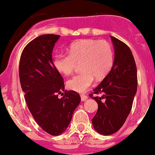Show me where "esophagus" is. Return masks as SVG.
Returning a JSON list of instances; mask_svg holds the SVG:
<instances>
[{
	"instance_id": "esophagus-1",
	"label": "esophagus",
	"mask_w": 155,
	"mask_h": 155,
	"mask_svg": "<svg viewBox=\"0 0 155 155\" xmlns=\"http://www.w3.org/2000/svg\"><path fill=\"white\" fill-rule=\"evenodd\" d=\"M87 99H88V97L86 96V95H84V94L81 95V100H82V101H86Z\"/></svg>"
}]
</instances>
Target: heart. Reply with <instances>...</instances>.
I'll list each match as a JSON object with an SVG mask.
<instances>
[{
    "label": "heart",
    "mask_w": 155,
    "mask_h": 155,
    "mask_svg": "<svg viewBox=\"0 0 155 155\" xmlns=\"http://www.w3.org/2000/svg\"><path fill=\"white\" fill-rule=\"evenodd\" d=\"M68 51L69 54H57L53 65L58 72L69 76L80 64L82 72L66 83L69 90L78 93L86 92L93 85L94 78L105 77L114 64V49L106 40H79L69 45Z\"/></svg>",
    "instance_id": "heart-1"
}]
</instances>
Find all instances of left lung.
Segmentation results:
<instances>
[{
  "mask_svg": "<svg viewBox=\"0 0 155 155\" xmlns=\"http://www.w3.org/2000/svg\"><path fill=\"white\" fill-rule=\"evenodd\" d=\"M110 38L114 47L112 69L93 93L102 96L90 94L98 104L92 124L103 135L113 134L122 127L131 110L137 88V66L131 51L117 38L110 36Z\"/></svg>",
  "mask_w": 155,
  "mask_h": 155,
  "instance_id": "1",
  "label": "left lung"
}]
</instances>
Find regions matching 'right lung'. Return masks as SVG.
Wrapping results in <instances>:
<instances>
[{
  "instance_id": "add662e5",
  "label": "right lung",
  "mask_w": 155,
  "mask_h": 155,
  "mask_svg": "<svg viewBox=\"0 0 155 155\" xmlns=\"http://www.w3.org/2000/svg\"><path fill=\"white\" fill-rule=\"evenodd\" d=\"M60 35L35 38L25 47L19 62V77L28 107L43 130L58 136L69 126L81 101L76 92L65 90L63 78L55 69L52 50ZM58 94L64 97H58Z\"/></svg>"
}]
</instances>
